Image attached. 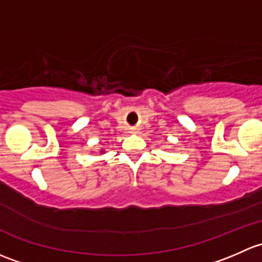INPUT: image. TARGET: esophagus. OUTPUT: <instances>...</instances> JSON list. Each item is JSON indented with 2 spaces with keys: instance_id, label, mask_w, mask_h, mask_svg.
<instances>
[{
  "instance_id": "obj_1",
  "label": "esophagus",
  "mask_w": 262,
  "mask_h": 262,
  "mask_svg": "<svg viewBox=\"0 0 262 262\" xmlns=\"http://www.w3.org/2000/svg\"><path fill=\"white\" fill-rule=\"evenodd\" d=\"M131 132H132V134H136V130H135V128H132V130H131Z\"/></svg>"
}]
</instances>
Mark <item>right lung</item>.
<instances>
[{
  "label": "right lung",
  "instance_id": "1",
  "mask_svg": "<svg viewBox=\"0 0 262 262\" xmlns=\"http://www.w3.org/2000/svg\"><path fill=\"white\" fill-rule=\"evenodd\" d=\"M101 154H104V149H101Z\"/></svg>",
  "mask_w": 262,
  "mask_h": 262
}]
</instances>
